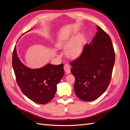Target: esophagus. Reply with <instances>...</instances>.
Returning a JSON list of instances; mask_svg holds the SVG:
<instances>
[{"label": "esophagus", "mask_w": 130, "mask_h": 130, "mask_svg": "<svg viewBox=\"0 0 130 130\" xmlns=\"http://www.w3.org/2000/svg\"><path fill=\"white\" fill-rule=\"evenodd\" d=\"M64 69L65 71L67 73V74H70V66L69 64H68V63H66V64L64 65Z\"/></svg>", "instance_id": "1"}]
</instances>
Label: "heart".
Wrapping results in <instances>:
<instances>
[{
	"label": "heart",
	"instance_id": "b5f03b06",
	"mask_svg": "<svg viewBox=\"0 0 130 130\" xmlns=\"http://www.w3.org/2000/svg\"><path fill=\"white\" fill-rule=\"evenodd\" d=\"M72 38L71 35L63 37L58 43L59 47H66ZM85 42L84 36L81 33L77 35L73 38L69 44L66 47L65 53L68 57L76 58L80 55L84 48Z\"/></svg>",
	"mask_w": 130,
	"mask_h": 130
}]
</instances>
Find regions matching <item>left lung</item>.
Returning <instances> with one entry per match:
<instances>
[{"instance_id": "left-lung-1", "label": "left lung", "mask_w": 130, "mask_h": 130, "mask_svg": "<svg viewBox=\"0 0 130 130\" xmlns=\"http://www.w3.org/2000/svg\"><path fill=\"white\" fill-rule=\"evenodd\" d=\"M92 42L85 45L81 54L71 62L75 76L74 90L83 101L91 102L102 95L111 80L115 52L109 36L97 26Z\"/></svg>"}]
</instances>
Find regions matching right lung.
Listing matches in <instances>:
<instances>
[{
    "label": "right lung",
    "instance_id": "add662e5",
    "mask_svg": "<svg viewBox=\"0 0 130 130\" xmlns=\"http://www.w3.org/2000/svg\"><path fill=\"white\" fill-rule=\"evenodd\" d=\"M12 64L17 84L26 97L41 104L52 101L55 94L56 86L64 74L62 64H48L39 69H30L22 64L15 46Z\"/></svg>",
    "mask_w": 130,
    "mask_h": 130
}]
</instances>
